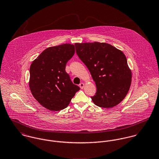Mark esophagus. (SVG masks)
<instances>
[{
  "mask_svg": "<svg viewBox=\"0 0 159 159\" xmlns=\"http://www.w3.org/2000/svg\"><path fill=\"white\" fill-rule=\"evenodd\" d=\"M84 86H85V85H84V83H80L79 84V87H80V88H81V89H83V88H84Z\"/></svg>",
  "mask_w": 159,
  "mask_h": 159,
  "instance_id": "esophagus-1",
  "label": "esophagus"
}]
</instances>
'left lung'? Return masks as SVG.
Segmentation results:
<instances>
[{
    "label": "left lung",
    "instance_id": "8db88e82",
    "mask_svg": "<svg viewBox=\"0 0 159 159\" xmlns=\"http://www.w3.org/2000/svg\"><path fill=\"white\" fill-rule=\"evenodd\" d=\"M79 58L87 66L96 85L91 99L102 108L120 104L131 84L132 72L123 52L106 43H75Z\"/></svg>",
    "mask_w": 159,
    "mask_h": 159
}]
</instances>
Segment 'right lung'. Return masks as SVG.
<instances>
[{
  "label": "right lung",
  "instance_id": "1",
  "mask_svg": "<svg viewBox=\"0 0 159 159\" xmlns=\"http://www.w3.org/2000/svg\"><path fill=\"white\" fill-rule=\"evenodd\" d=\"M75 53L74 45L63 44L46 49L30 68L29 87L36 100L47 109L66 108L80 88L73 84L65 71Z\"/></svg>",
  "mask_w": 159,
  "mask_h": 159
}]
</instances>
